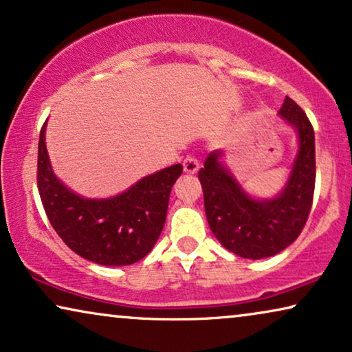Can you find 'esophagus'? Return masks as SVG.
<instances>
[{"label": "esophagus", "instance_id": "obj_1", "mask_svg": "<svg viewBox=\"0 0 352 352\" xmlns=\"http://www.w3.org/2000/svg\"><path fill=\"white\" fill-rule=\"evenodd\" d=\"M182 166H184V171L189 173V175H195L197 171H199L200 168V162L199 158L194 157V155H189L184 158V162H182Z\"/></svg>", "mask_w": 352, "mask_h": 352}]
</instances>
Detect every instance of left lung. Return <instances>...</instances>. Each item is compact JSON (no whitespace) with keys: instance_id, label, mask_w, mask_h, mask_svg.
I'll return each mask as SVG.
<instances>
[{"instance_id":"left-lung-1","label":"left lung","mask_w":352,"mask_h":352,"mask_svg":"<svg viewBox=\"0 0 352 352\" xmlns=\"http://www.w3.org/2000/svg\"><path fill=\"white\" fill-rule=\"evenodd\" d=\"M278 115L296 129L300 151L287 186L276 199H252L219 162L221 151L208 153L199 171L211 232L224 248L242 258L274 256L295 242L314 199V128L305 110L288 96Z\"/></svg>"}]
</instances>
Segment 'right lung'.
Returning <instances> with one entry per match:
<instances>
[{"label": "right lung", "instance_id": "right-lung-1", "mask_svg": "<svg viewBox=\"0 0 352 352\" xmlns=\"http://www.w3.org/2000/svg\"><path fill=\"white\" fill-rule=\"evenodd\" d=\"M46 123L38 142L36 184L46 216L72 252L102 266H128L153 248L165 226L171 187L182 165L142 177L112 199H83L52 173L45 142Z\"/></svg>", "mask_w": 352, "mask_h": 352}]
</instances>
